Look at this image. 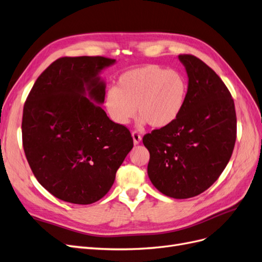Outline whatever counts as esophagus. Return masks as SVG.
I'll return each instance as SVG.
<instances>
[{
  "label": "esophagus",
  "mask_w": 262,
  "mask_h": 262,
  "mask_svg": "<svg viewBox=\"0 0 262 262\" xmlns=\"http://www.w3.org/2000/svg\"><path fill=\"white\" fill-rule=\"evenodd\" d=\"M132 136H133V140H134V144L135 145H138L140 141H141V136L139 135V134L137 132H133L132 133Z\"/></svg>",
  "instance_id": "1"
}]
</instances>
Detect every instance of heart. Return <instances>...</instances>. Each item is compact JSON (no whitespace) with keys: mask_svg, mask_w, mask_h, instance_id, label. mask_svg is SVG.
Returning <instances> with one entry per match:
<instances>
[{"mask_svg":"<svg viewBox=\"0 0 262 262\" xmlns=\"http://www.w3.org/2000/svg\"><path fill=\"white\" fill-rule=\"evenodd\" d=\"M186 78L178 71L159 64H146L124 72L117 86L105 93L104 105L111 119L127 125L137 110L139 125L162 128L181 114L188 98Z\"/></svg>","mask_w":262,"mask_h":262,"instance_id":"1","label":"heart"}]
</instances>
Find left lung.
Instances as JSON below:
<instances>
[{"label": "left lung", "instance_id": "obj_1", "mask_svg": "<svg viewBox=\"0 0 262 262\" xmlns=\"http://www.w3.org/2000/svg\"><path fill=\"white\" fill-rule=\"evenodd\" d=\"M178 58L189 78L184 108L143 143L150 154L147 171L155 188L169 198L189 199L210 188L226 168L237 119L231 94L215 71L195 56Z\"/></svg>", "mask_w": 262, "mask_h": 262}]
</instances>
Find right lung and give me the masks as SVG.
Instances as JSON below:
<instances>
[{
    "instance_id": "add662e5",
    "label": "right lung",
    "mask_w": 262,
    "mask_h": 262,
    "mask_svg": "<svg viewBox=\"0 0 262 262\" xmlns=\"http://www.w3.org/2000/svg\"><path fill=\"white\" fill-rule=\"evenodd\" d=\"M104 57H63L36 80L23 110V147L34 176L52 195L73 204L102 199L134 146L130 132L111 121Z\"/></svg>"
}]
</instances>
